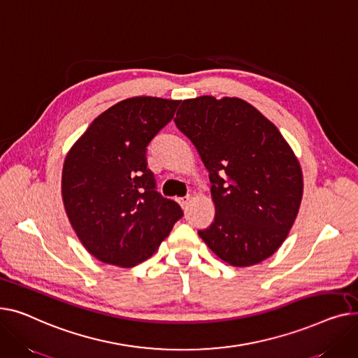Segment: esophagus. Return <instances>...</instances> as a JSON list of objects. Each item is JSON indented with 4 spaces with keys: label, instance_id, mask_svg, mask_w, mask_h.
<instances>
[{
    "label": "esophagus",
    "instance_id": "obj_1",
    "mask_svg": "<svg viewBox=\"0 0 358 358\" xmlns=\"http://www.w3.org/2000/svg\"><path fill=\"white\" fill-rule=\"evenodd\" d=\"M176 201H178V203H179L182 208H185V206L189 203V201H191V196H183V198H178Z\"/></svg>",
    "mask_w": 358,
    "mask_h": 358
}]
</instances>
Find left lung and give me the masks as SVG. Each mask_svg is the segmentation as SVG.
<instances>
[{"label":"left lung","mask_w":358,"mask_h":358,"mask_svg":"<svg viewBox=\"0 0 358 358\" xmlns=\"http://www.w3.org/2000/svg\"><path fill=\"white\" fill-rule=\"evenodd\" d=\"M175 124L213 183L215 218L199 237L234 267L276 253L303 195L301 163L276 125L241 98L211 95L185 99Z\"/></svg>","instance_id":"1"}]
</instances>
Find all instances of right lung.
<instances>
[{"mask_svg":"<svg viewBox=\"0 0 358 358\" xmlns=\"http://www.w3.org/2000/svg\"><path fill=\"white\" fill-rule=\"evenodd\" d=\"M180 101L134 96L98 115L71 147L62 199L76 237L91 256L117 267L149 259L182 218L180 206L156 191L145 147Z\"/></svg>","mask_w":358,"mask_h":358,"instance_id":"obj_1","label":"right lung"}]
</instances>
